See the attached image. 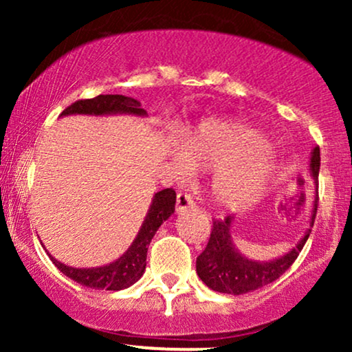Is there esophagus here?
<instances>
[{"mask_svg":"<svg viewBox=\"0 0 352 352\" xmlns=\"http://www.w3.org/2000/svg\"><path fill=\"white\" fill-rule=\"evenodd\" d=\"M177 212H187V210H193L197 207V204L193 201L192 195L187 192L177 193Z\"/></svg>","mask_w":352,"mask_h":352,"instance_id":"esophagus-1","label":"esophagus"}]
</instances>
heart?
Here are the masks:
<instances>
[{
    "label": "heart",
    "instance_id": "obj_1",
    "mask_svg": "<svg viewBox=\"0 0 352 352\" xmlns=\"http://www.w3.org/2000/svg\"><path fill=\"white\" fill-rule=\"evenodd\" d=\"M272 145L233 119H207L173 151V164L184 175L193 168L212 170L210 190L217 204L238 208L265 188Z\"/></svg>",
    "mask_w": 352,
    "mask_h": 352
}]
</instances>
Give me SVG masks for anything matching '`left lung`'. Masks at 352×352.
Listing matches in <instances>:
<instances>
[{"label":"left lung","instance_id":"1","mask_svg":"<svg viewBox=\"0 0 352 352\" xmlns=\"http://www.w3.org/2000/svg\"><path fill=\"white\" fill-rule=\"evenodd\" d=\"M319 165H321V153L319 147H314L313 155H311V173L318 180ZM316 201H318V188H316ZM318 204H314L313 218L311 225L314 223L316 217ZM230 221L232 218L225 217L223 220H212V233H210L208 243L205 250L197 256V274L200 280L212 288L213 292L228 293V294H243L253 289L261 288V286L273 283L281 276L286 270L294 263L298 254L308 240L311 228L306 235L301 238L296 248L278 260L268 261V263H258V261H250L236 252L230 236Z\"/></svg>","mask_w":352,"mask_h":352}]
</instances>
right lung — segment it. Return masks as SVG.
I'll list each match as a JSON object with an SVG mask.
<instances>
[{
    "label": "right lung",
    "mask_w": 352,
    "mask_h": 352,
    "mask_svg": "<svg viewBox=\"0 0 352 352\" xmlns=\"http://www.w3.org/2000/svg\"><path fill=\"white\" fill-rule=\"evenodd\" d=\"M116 112H127V114H139L144 116L145 111L140 109L139 100L132 98H125L120 94H100L92 99H80L72 102L69 107H66L60 116L67 114H116ZM175 190L164 188L155 193L153 197L151 210H148L145 221L142 223L139 235L134 240L131 248L125 252L119 260L114 263L100 266V268H72V266L63 265L60 261L50 258L52 263L58 266L67 278L74 280L79 285L87 286L94 289H107V292H119V289L129 288L131 285L139 280L145 272L147 265V250L151 245V240L155 235L160 225L172 215L175 210Z\"/></svg>",
    "instance_id": "right-lung-1"
}]
</instances>
